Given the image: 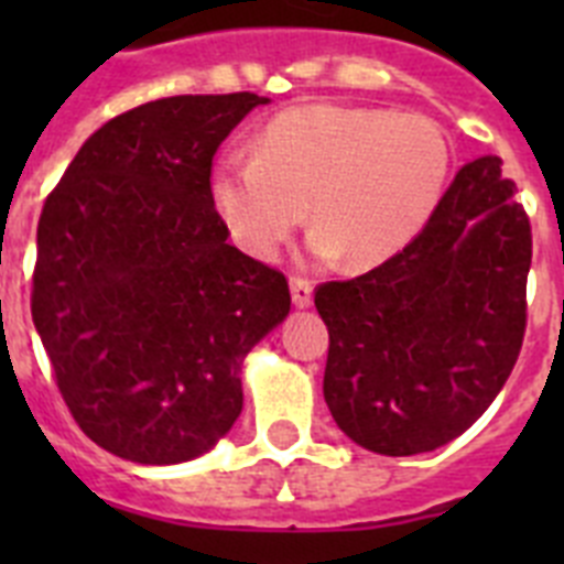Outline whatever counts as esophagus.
I'll return each instance as SVG.
<instances>
[{
	"instance_id": "esophagus-1",
	"label": "esophagus",
	"mask_w": 564,
	"mask_h": 564,
	"mask_svg": "<svg viewBox=\"0 0 564 564\" xmlns=\"http://www.w3.org/2000/svg\"><path fill=\"white\" fill-rule=\"evenodd\" d=\"M291 299L296 307H311L313 305V282L302 276L291 279Z\"/></svg>"
}]
</instances>
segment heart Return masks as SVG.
<instances>
[{"instance_id": "obj_1", "label": "heart", "mask_w": 564, "mask_h": 564, "mask_svg": "<svg viewBox=\"0 0 564 564\" xmlns=\"http://www.w3.org/2000/svg\"><path fill=\"white\" fill-rule=\"evenodd\" d=\"M452 158L449 134L430 115L299 104L262 127L257 152H226L214 163L208 197L251 257H276L311 208V257L372 268L430 223Z\"/></svg>"}]
</instances>
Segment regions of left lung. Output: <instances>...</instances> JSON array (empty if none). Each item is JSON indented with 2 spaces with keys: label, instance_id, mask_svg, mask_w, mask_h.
Instances as JSON below:
<instances>
[{
  "label": "left lung",
  "instance_id": "left-lung-1",
  "mask_svg": "<svg viewBox=\"0 0 564 564\" xmlns=\"http://www.w3.org/2000/svg\"><path fill=\"white\" fill-rule=\"evenodd\" d=\"M502 161L466 163L410 246L325 282V401L344 435L410 457L455 441L514 370L525 336L531 223Z\"/></svg>",
  "mask_w": 564,
  "mask_h": 564
}]
</instances>
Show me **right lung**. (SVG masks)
<instances>
[{"instance_id": "1", "label": "right lung", "mask_w": 564, "mask_h": 564, "mask_svg": "<svg viewBox=\"0 0 564 564\" xmlns=\"http://www.w3.org/2000/svg\"><path fill=\"white\" fill-rule=\"evenodd\" d=\"M253 93L118 115L44 200L30 313L89 441L147 466L192 460L242 412V358L291 311L288 279L234 248L214 152Z\"/></svg>"}]
</instances>
